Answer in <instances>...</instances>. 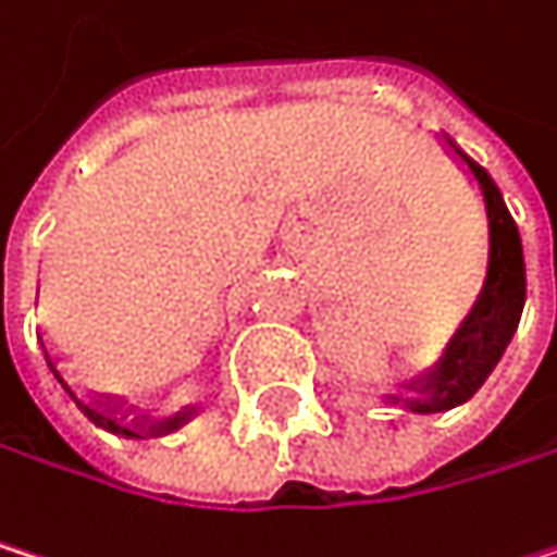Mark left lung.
I'll use <instances>...</instances> for the list:
<instances>
[{
	"mask_svg": "<svg viewBox=\"0 0 557 557\" xmlns=\"http://www.w3.org/2000/svg\"><path fill=\"white\" fill-rule=\"evenodd\" d=\"M446 145L472 171V181L482 190L485 224H488V263H485L482 294H479L469 320L453 336L443 360L435 363L416 386L419 396L406 403V409H412L419 416L446 412L479 393V386L498 367L515 330H519L522 307H525L522 237L502 201V190L495 187V181L488 177V171L482 164H475L466 151H459V145L453 138H446Z\"/></svg>",
	"mask_w": 557,
	"mask_h": 557,
	"instance_id": "8db88e82",
	"label": "left lung"
}]
</instances>
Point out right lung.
Here are the masks:
<instances>
[{
  "label": "right lung",
  "instance_id": "right-lung-1",
  "mask_svg": "<svg viewBox=\"0 0 557 557\" xmlns=\"http://www.w3.org/2000/svg\"><path fill=\"white\" fill-rule=\"evenodd\" d=\"M52 373L59 376V383L65 386V393H69V396H72V399L78 403V409H82V412H85V416H88V419H91L95 425H101V429H108V432H117V435H128V440H141V435H145V429H141V425H135V422H125V416H114V412H108L104 406H98V403H88V399H82V396H78V393H75V389L69 386V380H65V376H62V373L55 370V363H52ZM181 419H184V416H174V419H168V429H171V425H177ZM148 432H154V425H151Z\"/></svg>",
  "mask_w": 557,
  "mask_h": 557
}]
</instances>
